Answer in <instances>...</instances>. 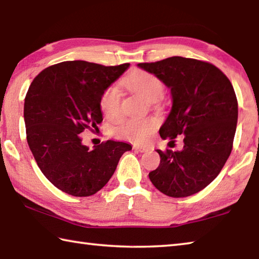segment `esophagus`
I'll return each instance as SVG.
<instances>
[{"label":"esophagus","mask_w":259,"mask_h":259,"mask_svg":"<svg viewBox=\"0 0 259 259\" xmlns=\"http://www.w3.org/2000/svg\"><path fill=\"white\" fill-rule=\"evenodd\" d=\"M134 148L139 151V153H146V151H148L150 148L149 147H146V146H134Z\"/></svg>","instance_id":"esophagus-1"}]
</instances>
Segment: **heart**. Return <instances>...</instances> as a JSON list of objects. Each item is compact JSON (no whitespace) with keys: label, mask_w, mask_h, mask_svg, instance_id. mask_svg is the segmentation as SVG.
<instances>
[{"label":"heart","mask_w":259,"mask_h":259,"mask_svg":"<svg viewBox=\"0 0 259 259\" xmlns=\"http://www.w3.org/2000/svg\"><path fill=\"white\" fill-rule=\"evenodd\" d=\"M122 84L130 92L138 95L147 103H155L164 95V84L157 76L145 70H135L122 80ZM103 113L111 120L118 119L121 114V93L116 86L106 89L100 101ZM157 122L154 119H130L115 130L121 139L136 144L148 141L156 129Z\"/></svg>","instance_id":"obj_1"}]
</instances>
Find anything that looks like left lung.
<instances>
[{"label":"left lung","mask_w":259,"mask_h":259,"mask_svg":"<svg viewBox=\"0 0 259 259\" xmlns=\"http://www.w3.org/2000/svg\"><path fill=\"white\" fill-rule=\"evenodd\" d=\"M138 66L170 89L173 105L160 137L174 141L184 136L182 150H157L160 164L149 173L151 183L171 197L195 194L230 156L238 120L235 90L219 68L203 60L174 56Z\"/></svg>","instance_id":"left-lung-1"}]
</instances>
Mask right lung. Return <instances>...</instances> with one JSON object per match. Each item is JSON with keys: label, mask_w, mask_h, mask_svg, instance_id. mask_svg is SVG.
<instances>
[{"label": "right lung", "mask_w": 259, "mask_h": 259, "mask_svg": "<svg viewBox=\"0 0 259 259\" xmlns=\"http://www.w3.org/2000/svg\"><path fill=\"white\" fill-rule=\"evenodd\" d=\"M130 64L103 66L63 62L40 72L24 99L30 150L50 183L73 196L95 194L112 177L131 145L108 140L94 149L82 144L86 129H99L101 96Z\"/></svg>", "instance_id": "1"}]
</instances>
